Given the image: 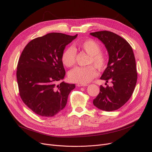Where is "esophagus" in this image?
Instances as JSON below:
<instances>
[{
  "mask_svg": "<svg viewBox=\"0 0 152 152\" xmlns=\"http://www.w3.org/2000/svg\"><path fill=\"white\" fill-rule=\"evenodd\" d=\"M88 85H86V84H81V83H77V86H87Z\"/></svg>",
  "mask_w": 152,
  "mask_h": 152,
  "instance_id": "1",
  "label": "esophagus"
}]
</instances>
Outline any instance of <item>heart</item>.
Listing matches in <instances>:
<instances>
[{
  "label": "heart",
  "mask_w": 152,
  "mask_h": 152,
  "mask_svg": "<svg viewBox=\"0 0 152 152\" xmlns=\"http://www.w3.org/2000/svg\"><path fill=\"white\" fill-rule=\"evenodd\" d=\"M74 48L80 49L89 55L88 64H93L98 69L103 70L107 64V57L101 52L102 48L98 42L93 39H87L75 42ZM76 51L72 47L65 48L61 54L62 64L67 67H71L75 63ZM96 75L95 67L92 65L87 67H76L69 72V78L72 82L86 84L92 80Z\"/></svg>",
  "instance_id": "heart-1"
}]
</instances>
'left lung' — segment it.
Segmentation results:
<instances>
[{
  "label": "left lung",
  "mask_w": 152,
  "mask_h": 152,
  "mask_svg": "<svg viewBox=\"0 0 152 152\" xmlns=\"http://www.w3.org/2000/svg\"><path fill=\"white\" fill-rule=\"evenodd\" d=\"M105 45L109 54L107 66L102 80L111 81V86H100L99 93L93 104L106 111L117 110L131 97L135 89L137 74L135 56L129 42L117 34L109 31L91 33Z\"/></svg>",
  "instance_id": "left-lung-1"
}]
</instances>
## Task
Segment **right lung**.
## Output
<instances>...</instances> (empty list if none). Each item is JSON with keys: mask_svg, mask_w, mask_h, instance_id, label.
Instances as JSON below:
<instances>
[{"mask_svg": "<svg viewBox=\"0 0 152 152\" xmlns=\"http://www.w3.org/2000/svg\"><path fill=\"white\" fill-rule=\"evenodd\" d=\"M77 37L50 33L32 39L19 58L17 79L23 103L41 116L52 117L66 106L75 84L61 82L66 71L61 54Z\"/></svg>", "mask_w": 152, "mask_h": 152, "instance_id": "obj_1", "label": "right lung"}]
</instances>
